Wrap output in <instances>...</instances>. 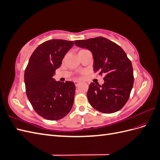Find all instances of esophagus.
Here are the masks:
<instances>
[{"mask_svg":"<svg viewBox=\"0 0 160 160\" xmlns=\"http://www.w3.org/2000/svg\"><path fill=\"white\" fill-rule=\"evenodd\" d=\"M74 83H75V85L76 86H78V85L80 83V81H74Z\"/></svg>","mask_w":160,"mask_h":160,"instance_id":"34e87169","label":"esophagus"}]
</instances>
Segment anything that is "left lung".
Instances as JSON below:
<instances>
[{"label": "left lung", "instance_id": "1", "mask_svg": "<svg viewBox=\"0 0 160 160\" xmlns=\"http://www.w3.org/2000/svg\"><path fill=\"white\" fill-rule=\"evenodd\" d=\"M77 47L85 48L93 56V69L103 77L104 83H91L88 91L90 105L103 113H115L127 103L134 77L132 62L122 48L103 37L75 41Z\"/></svg>", "mask_w": 160, "mask_h": 160}]
</instances>
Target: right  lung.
I'll list each match as a JSON object with an SVG mask.
<instances>
[{
    "label": "right lung",
    "instance_id": "obj_1",
    "mask_svg": "<svg viewBox=\"0 0 160 160\" xmlns=\"http://www.w3.org/2000/svg\"><path fill=\"white\" fill-rule=\"evenodd\" d=\"M73 44V41L62 39L42 42L32 52L25 69L27 98L34 110L46 119L63 118L73 105L75 84L71 81L57 82L52 78Z\"/></svg>",
    "mask_w": 160,
    "mask_h": 160
}]
</instances>
